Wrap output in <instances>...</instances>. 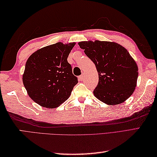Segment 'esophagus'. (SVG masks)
Here are the masks:
<instances>
[{
	"label": "esophagus",
	"instance_id": "esophagus-1",
	"mask_svg": "<svg viewBox=\"0 0 157 157\" xmlns=\"http://www.w3.org/2000/svg\"><path fill=\"white\" fill-rule=\"evenodd\" d=\"M78 79L79 81H83V79H84V74H82L81 75L78 76Z\"/></svg>",
	"mask_w": 157,
	"mask_h": 157
}]
</instances>
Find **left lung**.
Instances as JSON below:
<instances>
[{
	"mask_svg": "<svg viewBox=\"0 0 157 157\" xmlns=\"http://www.w3.org/2000/svg\"><path fill=\"white\" fill-rule=\"evenodd\" d=\"M78 44L97 69L99 79L94 95L110 105L125 101L134 92L138 76L137 64L128 51L112 42L84 41Z\"/></svg>",
	"mask_w": 157,
	"mask_h": 157,
	"instance_id": "left-lung-1",
	"label": "left lung"
}]
</instances>
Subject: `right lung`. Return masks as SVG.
<instances>
[{
  "label": "right lung",
  "mask_w": 157,
  "mask_h": 157,
  "mask_svg": "<svg viewBox=\"0 0 157 157\" xmlns=\"http://www.w3.org/2000/svg\"><path fill=\"white\" fill-rule=\"evenodd\" d=\"M75 43L62 42L38 50L26 62L23 83L33 101L43 107H57L69 97L78 78L67 57Z\"/></svg>",
  "instance_id": "obj_1"
}]
</instances>
